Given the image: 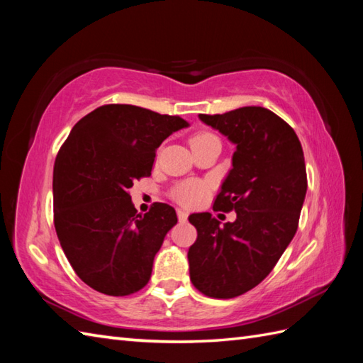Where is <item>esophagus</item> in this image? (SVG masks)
I'll use <instances>...</instances> for the list:
<instances>
[{"label": "esophagus", "mask_w": 363, "mask_h": 363, "mask_svg": "<svg viewBox=\"0 0 363 363\" xmlns=\"http://www.w3.org/2000/svg\"><path fill=\"white\" fill-rule=\"evenodd\" d=\"M187 217H189V211L186 207H179V209H177V218H179V221H186Z\"/></svg>", "instance_id": "obj_1"}]
</instances>
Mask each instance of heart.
I'll use <instances>...</instances> for the list:
<instances>
[{"label": "heart", "mask_w": 363, "mask_h": 363, "mask_svg": "<svg viewBox=\"0 0 363 363\" xmlns=\"http://www.w3.org/2000/svg\"><path fill=\"white\" fill-rule=\"evenodd\" d=\"M215 137L209 133H201L196 134L194 138H191L190 143L194 145L199 140H204V138ZM207 190H209V184L204 181H198V179H190V181H184L181 182L173 190V196L177 199V201L186 204V206H196L203 201L207 195Z\"/></svg>", "instance_id": "b5f03b06"}]
</instances>
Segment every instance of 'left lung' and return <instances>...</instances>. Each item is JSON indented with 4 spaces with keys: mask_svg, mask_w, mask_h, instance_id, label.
<instances>
[{
    "mask_svg": "<svg viewBox=\"0 0 363 363\" xmlns=\"http://www.w3.org/2000/svg\"><path fill=\"white\" fill-rule=\"evenodd\" d=\"M199 120L235 145L233 168L213 211H235L234 223L191 213L198 230L189 248L190 281L206 296L228 299L256 287L295 237L307 191L303 146L291 126L259 106Z\"/></svg>",
    "mask_w": 363,
    "mask_h": 363,
    "instance_id": "obj_1",
    "label": "left lung"
}]
</instances>
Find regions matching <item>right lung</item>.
<instances>
[{"mask_svg": "<svg viewBox=\"0 0 363 363\" xmlns=\"http://www.w3.org/2000/svg\"><path fill=\"white\" fill-rule=\"evenodd\" d=\"M177 115L106 104L73 126L54 164V228L70 265L89 287L126 296L148 284L154 256L176 211L154 203L138 215L129 189L151 176L156 150L187 128Z\"/></svg>", "mask_w": 363, "mask_h": 363, "instance_id": "1", "label": "right lung"}]
</instances>
